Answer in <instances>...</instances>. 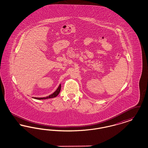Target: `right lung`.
Listing matches in <instances>:
<instances>
[{
  "label": "right lung",
  "mask_w": 148,
  "mask_h": 148,
  "mask_svg": "<svg viewBox=\"0 0 148 148\" xmlns=\"http://www.w3.org/2000/svg\"><path fill=\"white\" fill-rule=\"evenodd\" d=\"M60 89H61V84L59 85V86H58V88H57L56 90L54 92L53 94H51V95H50L48 97H42V98H37V97H33V98L37 99V100H43V99H47L53 98L56 97V96L59 94V92H60Z\"/></svg>",
  "instance_id": "right-lung-1"
}]
</instances>
